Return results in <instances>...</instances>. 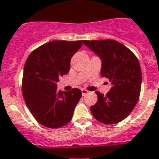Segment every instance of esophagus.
I'll return each mask as SVG.
<instances>
[{"label": "esophagus", "instance_id": "34e87169", "mask_svg": "<svg viewBox=\"0 0 159 159\" xmlns=\"http://www.w3.org/2000/svg\"><path fill=\"white\" fill-rule=\"evenodd\" d=\"M81 93H82V95L84 96V95H86V94H87L88 93H89V91H88V90L82 89H81Z\"/></svg>", "mask_w": 159, "mask_h": 159}]
</instances>
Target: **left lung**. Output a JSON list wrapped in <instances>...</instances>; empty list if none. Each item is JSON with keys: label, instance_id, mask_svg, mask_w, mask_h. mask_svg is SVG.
Here are the masks:
<instances>
[{"label": "left lung", "instance_id": "left-lung-1", "mask_svg": "<svg viewBox=\"0 0 159 159\" xmlns=\"http://www.w3.org/2000/svg\"><path fill=\"white\" fill-rule=\"evenodd\" d=\"M84 44L102 59L101 75L112 84L106 95L95 91L98 102L91 106V113L104 124L120 122L129 116L139 101L142 85L139 60L127 47L115 40L84 41Z\"/></svg>", "mask_w": 159, "mask_h": 159}]
</instances>
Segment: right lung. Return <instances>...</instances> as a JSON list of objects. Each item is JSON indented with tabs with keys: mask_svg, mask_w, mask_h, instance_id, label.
<instances>
[{
	"mask_svg": "<svg viewBox=\"0 0 159 159\" xmlns=\"http://www.w3.org/2000/svg\"><path fill=\"white\" fill-rule=\"evenodd\" d=\"M84 41H52L32 51L27 58L22 93L27 107L41 125L58 129L68 124L81 91L57 90L59 78L68 73L72 56Z\"/></svg>",
	"mask_w": 159,
	"mask_h": 159,
	"instance_id": "obj_1",
	"label": "right lung"
}]
</instances>
